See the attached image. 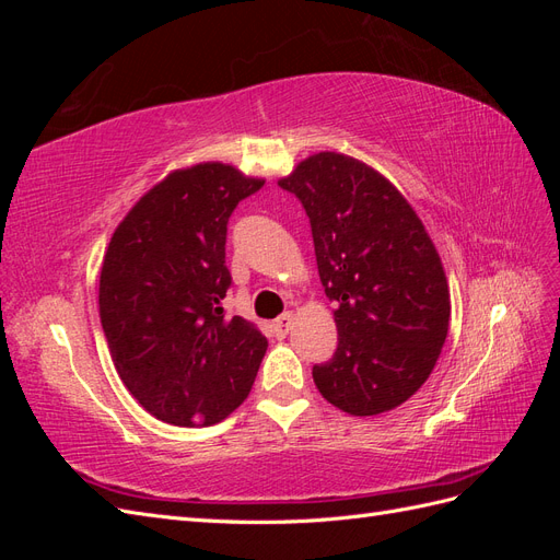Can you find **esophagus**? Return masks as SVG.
I'll return each instance as SVG.
<instances>
[{
    "label": "esophagus",
    "instance_id": "1",
    "mask_svg": "<svg viewBox=\"0 0 560 560\" xmlns=\"http://www.w3.org/2000/svg\"><path fill=\"white\" fill-rule=\"evenodd\" d=\"M292 325H294V315H292V313H284V315H280V317L273 322V325H270V331H273L276 338H284L287 334H290Z\"/></svg>",
    "mask_w": 560,
    "mask_h": 560
}]
</instances>
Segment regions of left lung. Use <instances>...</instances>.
Returning a JSON list of instances; mask_svg holds the SVG:
<instances>
[{"label": "left lung", "instance_id": "1", "mask_svg": "<svg viewBox=\"0 0 560 560\" xmlns=\"http://www.w3.org/2000/svg\"><path fill=\"white\" fill-rule=\"evenodd\" d=\"M311 219L322 287L336 303L338 348L313 366L350 416L395 409L428 381L448 334L442 259L413 208L374 167L322 151L278 182Z\"/></svg>", "mask_w": 560, "mask_h": 560}]
</instances>
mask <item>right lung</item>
Here are the masks:
<instances>
[{
    "label": "right lung",
    "instance_id": "add662e5",
    "mask_svg": "<svg viewBox=\"0 0 560 560\" xmlns=\"http://www.w3.org/2000/svg\"><path fill=\"white\" fill-rule=\"evenodd\" d=\"M224 163L167 175L112 235L100 273V322L130 395L163 422L206 428L245 401L268 341L226 317V226L257 194Z\"/></svg>",
    "mask_w": 560,
    "mask_h": 560
}]
</instances>
